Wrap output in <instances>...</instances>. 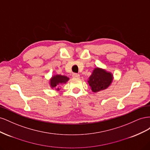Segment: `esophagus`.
I'll return each instance as SVG.
<instances>
[{"instance_id":"1","label":"esophagus","mask_w":150,"mask_h":150,"mask_svg":"<svg viewBox=\"0 0 150 150\" xmlns=\"http://www.w3.org/2000/svg\"><path fill=\"white\" fill-rule=\"evenodd\" d=\"M72 77H73L74 78H80V76L78 74L74 73V74H72Z\"/></svg>"}]
</instances>
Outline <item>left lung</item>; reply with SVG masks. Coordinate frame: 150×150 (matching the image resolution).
I'll list each match as a JSON object with an SVG mask.
<instances>
[{
	"instance_id": "left-lung-1",
	"label": "left lung",
	"mask_w": 150,
	"mask_h": 150,
	"mask_svg": "<svg viewBox=\"0 0 150 150\" xmlns=\"http://www.w3.org/2000/svg\"><path fill=\"white\" fill-rule=\"evenodd\" d=\"M113 74L110 71L101 67H95L88 79L90 88L93 93H98L107 89L112 83Z\"/></svg>"
}]
</instances>
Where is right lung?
<instances>
[{
    "instance_id": "obj_1",
    "label": "right lung",
    "mask_w": 150,
    "mask_h": 150,
    "mask_svg": "<svg viewBox=\"0 0 150 150\" xmlns=\"http://www.w3.org/2000/svg\"><path fill=\"white\" fill-rule=\"evenodd\" d=\"M69 80V78L66 76L61 75V74H54L52 76L51 79H49V86L52 89L56 88V91H59L60 85H62L66 84L68 81Z\"/></svg>"
}]
</instances>
